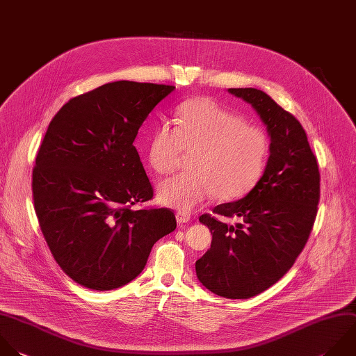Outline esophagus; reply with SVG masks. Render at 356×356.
<instances>
[{
    "instance_id": "obj_1",
    "label": "esophagus",
    "mask_w": 356,
    "mask_h": 356,
    "mask_svg": "<svg viewBox=\"0 0 356 356\" xmlns=\"http://www.w3.org/2000/svg\"><path fill=\"white\" fill-rule=\"evenodd\" d=\"M175 217H177V221H178L179 224H186V222L191 221V216H189L188 213H184V211H178V213L175 214Z\"/></svg>"
}]
</instances>
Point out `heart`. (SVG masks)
Wrapping results in <instances>:
<instances>
[{
	"label": "heart",
	"instance_id": "heart-1",
	"mask_svg": "<svg viewBox=\"0 0 356 356\" xmlns=\"http://www.w3.org/2000/svg\"><path fill=\"white\" fill-rule=\"evenodd\" d=\"M264 134L209 99H193L178 110L177 127L154 131L149 145L150 167L161 175L178 170L191 156L188 174L160 182L161 204L189 211L211 193L220 200L245 195L260 178L267 159Z\"/></svg>",
	"mask_w": 356,
	"mask_h": 356
}]
</instances>
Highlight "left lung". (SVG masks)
<instances>
[{
  "label": "left lung",
  "mask_w": 356,
  "mask_h": 356,
  "mask_svg": "<svg viewBox=\"0 0 356 356\" xmlns=\"http://www.w3.org/2000/svg\"><path fill=\"white\" fill-rule=\"evenodd\" d=\"M260 117L268 138L261 178L239 200L203 214L211 246L196 261L197 280L213 293L248 299L275 284L295 263L310 235L320 197V172L299 121L253 88L228 89Z\"/></svg>",
  "instance_id": "obj_1"
}]
</instances>
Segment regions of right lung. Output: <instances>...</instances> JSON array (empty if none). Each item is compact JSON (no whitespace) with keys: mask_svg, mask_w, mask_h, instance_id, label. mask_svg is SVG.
I'll list each match as a JSON object with an SVG mask.
<instances>
[{"mask_svg":"<svg viewBox=\"0 0 356 356\" xmlns=\"http://www.w3.org/2000/svg\"><path fill=\"white\" fill-rule=\"evenodd\" d=\"M175 86L118 81L71 99L49 125L33 168V202L63 271L96 291L124 286L153 245L177 228L153 197L134 146L143 121Z\"/></svg>","mask_w":356,"mask_h":356,"instance_id":"obj_1","label":"right lung"}]
</instances>
